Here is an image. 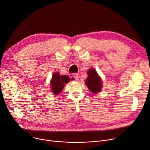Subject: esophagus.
I'll return each instance as SVG.
<instances>
[{"label":"esophagus","instance_id":"esophagus-1","mask_svg":"<svg viewBox=\"0 0 150 150\" xmlns=\"http://www.w3.org/2000/svg\"><path fill=\"white\" fill-rule=\"evenodd\" d=\"M76 80H78V78H79V75H78V74H74V75H73V76H72Z\"/></svg>","mask_w":150,"mask_h":150}]
</instances>
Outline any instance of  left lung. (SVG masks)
Returning <instances> with one entry per match:
<instances>
[{
  "instance_id": "8db88e82",
  "label": "left lung",
  "mask_w": 150,
  "mask_h": 150,
  "mask_svg": "<svg viewBox=\"0 0 150 150\" xmlns=\"http://www.w3.org/2000/svg\"><path fill=\"white\" fill-rule=\"evenodd\" d=\"M88 77L86 79V84L88 89L93 93H96L101 90L102 81L94 69H89L88 72Z\"/></svg>"
}]
</instances>
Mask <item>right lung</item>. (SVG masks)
Masks as SVG:
<instances>
[{"label": "right lung", "mask_w": 150, "mask_h": 150, "mask_svg": "<svg viewBox=\"0 0 150 150\" xmlns=\"http://www.w3.org/2000/svg\"><path fill=\"white\" fill-rule=\"evenodd\" d=\"M69 79V76L60 75L58 72L53 74L51 84L52 90V92L54 95H58L62 91L64 84L70 81Z\"/></svg>", "instance_id": "right-lung-1"}]
</instances>
